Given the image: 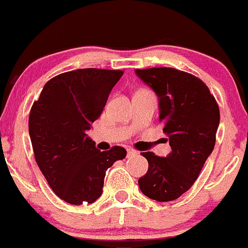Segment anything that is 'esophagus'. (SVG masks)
I'll return each mask as SVG.
<instances>
[{
	"label": "esophagus",
	"instance_id": "obj_1",
	"mask_svg": "<svg viewBox=\"0 0 248 248\" xmlns=\"http://www.w3.org/2000/svg\"><path fill=\"white\" fill-rule=\"evenodd\" d=\"M134 155H137V152L132 148H127V156H134Z\"/></svg>",
	"mask_w": 248,
	"mask_h": 248
}]
</instances>
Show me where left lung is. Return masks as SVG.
<instances>
[{
	"instance_id": "left-lung-1",
	"label": "left lung",
	"mask_w": 248,
	"mask_h": 248,
	"mask_svg": "<svg viewBox=\"0 0 248 248\" xmlns=\"http://www.w3.org/2000/svg\"><path fill=\"white\" fill-rule=\"evenodd\" d=\"M136 74L159 96V121L172 148L167 157L142 153L149 167L139 186L150 200L174 201L190 190L213 153L217 101L201 78L186 71L162 67L136 69Z\"/></svg>"
}]
</instances>
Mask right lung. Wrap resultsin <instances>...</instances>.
Here are the masks:
<instances>
[{"label":"right lung","mask_w":248,"mask_h":248,"mask_svg":"<svg viewBox=\"0 0 248 248\" xmlns=\"http://www.w3.org/2000/svg\"><path fill=\"white\" fill-rule=\"evenodd\" d=\"M123 74L96 68L60 74L45 83L31 107L35 161L53 192L67 203L95 202L103 193L107 168L126 156L118 145L100 152L86 135Z\"/></svg>","instance_id":"obj_1"}]
</instances>
